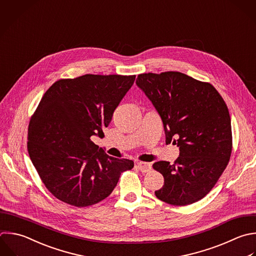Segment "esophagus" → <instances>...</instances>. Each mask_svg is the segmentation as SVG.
I'll use <instances>...</instances> for the list:
<instances>
[{"label": "esophagus", "mask_w": 256, "mask_h": 256, "mask_svg": "<svg viewBox=\"0 0 256 256\" xmlns=\"http://www.w3.org/2000/svg\"><path fill=\"white\" fill-rule=\"evenodd\" d=\"M137 166L139 168V170L143 173H146V172H149L151 169H152V164L151 163H148V162H138L137 163Z\"/></svg>", "instance_id": "1"}]
</instances>
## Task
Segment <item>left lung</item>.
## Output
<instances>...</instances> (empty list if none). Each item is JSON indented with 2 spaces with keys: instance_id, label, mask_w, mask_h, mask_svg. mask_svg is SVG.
<instances>
[{
  "instance_id": "left-lung-1",
  "label": "left lung",
  "mask_w": 256,
  "mask_h": 256,
  "mask_svg": "<svg viewBox=\"0 0 256 256\" xmlns=\"http://www.w3.org/2000/svg\"><path fill=\"white\" fill-rule=\"evenodd\" d=\"M160 115L166 143L179 147L174 164L158 161L153 168L164 177L158 199L185 206L202 199L225 170L232 151L228 108L209 83L180 72L144 73L136 80Z\"/></svg>"
}]
</instances>
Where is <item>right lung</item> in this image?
I'll return each mask as SVG.
<instances>
[{
    "label": "right lung",
    "mask_w": 256,
    "mask_h": 256,
    "mask_svg": "<svg viewBox=\"0 0 256 256\" xmlns=\"http://www.w3.org/2000/svg\"><path fill=\"white\" fill-rule=\"evenodd\" d=\"M135 75H92L55 82L28 128V152L46 188L59 200L86 207L108 197L134 162L109 156L91 137H104Z\"/></svg>",
    "instance_id": "right-lung-1"
}]
</instances>
